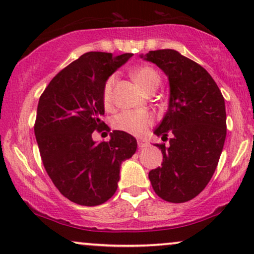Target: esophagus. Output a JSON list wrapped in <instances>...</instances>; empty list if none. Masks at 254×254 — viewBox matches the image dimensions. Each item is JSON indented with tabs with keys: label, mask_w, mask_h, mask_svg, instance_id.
<instances>
[{
	"label": "esophagus",
	"mask_w": 254,
	"mask_h": 254,
	"mask_svg": "<svg viewBox=\"0 0 254 254\" xmlns=\"http://www.w3.org/2000/svg\"><path fill=\"white\" fill-rule=\"evenodd\" d=\"M137 143H138L139 149H143V148L148 147V145H149V143H148V141H145V139H138V141H137Z\"/></svg>",
	"instance_id": "1"
}]
</instances>
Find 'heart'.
Listing matches in <instances>:
<instances>
[{"label": "heart", "instance_id": "obj_1", "mask_svg": "<svg viewBox=\"0 0 254 254\" xmlns=\"http://www.w3.org/2000/svg\"><path fill=\"white\" fill-rule=\"evenodd\" d=\"M132 77L136 83L142 89L147 92L148 89L157 87L160 84V75L150 66H139L132 71ZM116 82V76L112 75L106 80L103 88V101L105 106H110L112 103L113 84ZM154 123V117L147 111H123L118 113L112 121L113 127L131 135H143L145 130Z\"/></svg>", "mask_w": 254, "mask_h": 254}]
</instances>
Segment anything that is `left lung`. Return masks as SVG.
<instances>
[{"label": "left lung", "mask_w": 254, "mask_h": 254, "mask_svg": "<svg viewBox=\"0 0 254 254\" xmlns=\"http://www.w3.org/2000/svg\"><path fill=\"white\" fill-rule=\"evenodd\" d=\"M141 58L156 64L170 81V103L156 136L170 145L161 167L149 172L159 197L184 203L199 194L216 170L226 139V106L220 88L202 65L176 50L149 51Z\"/></svg>", "instance_id": "obj_1"}]
</instances>
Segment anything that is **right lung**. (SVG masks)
Returning <instances> with one entry per match:
<instances>
[{
  "label": "right lung",
  "mask_w": 254,
  "mask_h": 254,
  "mask_svg": "<svg viewBox=\"0 0 254 254\" xmlns=\"http://www.w3.org/2000/svg\"><path fill=\"white\" fill-rule=\"evenodd\" d=\"M131 56L87 52L52 78L38 103L34 135L44 167L58 191L80 205L109 200L122 162L136 151V138L124 131L111 132L109 142L92 138L104 130V84Z\"/></svg>",
  "instance_id": "1"
}]
</instances>
